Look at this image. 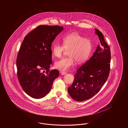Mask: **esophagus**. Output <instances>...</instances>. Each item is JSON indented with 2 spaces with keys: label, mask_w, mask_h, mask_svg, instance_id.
<instances>
[{
  "label": "esophagus",
  "mask_w": 128,
  "mask_h": 128,
  "mask_svg": "<svg viewBox=\"0 0 128 128\" xmlns=\"http://www.w3.org/2000/svg\"><path fill=\"white\" fill-rule=\"evenodd\" d=\"M60 73L61 74H63V75H64V74H66L67 73V72H66V71H61Z\"/></svg>",
  "instance_id": "1"
}]
</instances>
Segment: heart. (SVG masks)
<instances>
[{
    "label": "heart",
    "mask_w": 128,
    "mask_h": 128,
    "mask_svg": "<svg viewBox=\"0 0 128 128\" xmlns=\"http://www.w3.org/2000/svg\"><path fill=\"white\" fill-rule=\"evenodd\" d=\"M63 44H55L52 46V52L56 57L62 56L66 50L68 56L62 58L56 61L55 68L61 70H66L74 64L84 63L89 58L92 50V41L76 32L70 33L63 36Z\"/></svg>",
    "instance_id": "1"
}]
</instances>
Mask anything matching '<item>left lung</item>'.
<instances>
[{"label": "left lung", "instance_id": "left-lung-1", "mask_svg": "<svg viewBox=\"0 0 128 128\" xmlns=\"http://www.w3.org/2000/svg\"><path fill=\"white\" fill-rule=\"evenodd\" d=\"M102 46H98L92 56L74 74L73 84L68 92L75 101L82 102L95 95L108 77L110 70L111 52L102 33L95 29Z\"/></svg>", "mask_w": 128, "mask_h": 128}]
</instances>
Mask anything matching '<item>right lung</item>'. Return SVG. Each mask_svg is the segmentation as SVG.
I'll return each mask as SVG.
<instances>
[{"label": "right lung", "instance_id": "1", "mask_svg": "<svg viewBox=\"0 0 128 128\" xmlns=\"http://www.w3.org/2000/svg\"><path fill=\"white\" fill-rule=\"evenodd\" d=\"M63 26L40 25L24 37L16 59L17 77L23 90L33 98H44L59 76L50 70L52 42Z\"/></svg>", "mask_w": 128, "mask_h": 128}]
</instances>
